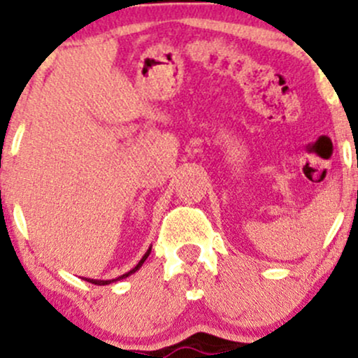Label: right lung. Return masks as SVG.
Wrapping results in <instances>:
<instances>
[{
	"label": "right lung",
	"instance_id": "right-lung-1",
	"mask_svg": "<svg viewBox=\"0 0 358 358\" xmlns=\"http://www.w3.org/2000/svg\"><path fill=\"white\" fill-rule=\"evenodd\" d=\"M150 252H151V248L146 250V254H145V256L141 257V261H139L138 264L134 266V268L129 271V273L122 274V276H119V278H116V279H108V281H101V279H87V281H89V282H92V285H97V286H104V285H110V282H114V281H119V279H124V278H127V276H131V274H133V273H136V271H138L139 268H141V266H143V262L146 261V257H148V256H150Z\"/></svg>",
	"mask_w": 358,
	"mask_h": 358
}]
</instances>
